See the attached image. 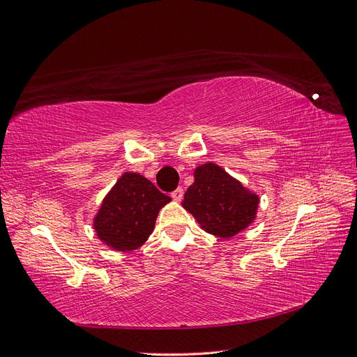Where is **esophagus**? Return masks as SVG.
Listing matches in <instances>:
<instances>
[{"mask_svg":"<svg viewBox=\"0 0 357 357\" xmlns=\"http://www.w3.org/2000/svg\"><path fill=\"white\" fill-rule=\"evenodd\" d=\"M170 196H172V199L175 200V202H181L182 197H184V190H182V187H179L175 191H172Z\"/></svg>","mask_w":357,"mask_h":357,"instance_id":"34e87169","label":"esophagus"}]
</instances>
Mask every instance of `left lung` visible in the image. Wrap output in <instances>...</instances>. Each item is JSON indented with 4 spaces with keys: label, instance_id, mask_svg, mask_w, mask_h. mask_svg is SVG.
<instances>
[{
    "label": "left lung",
    "instance_id": "left-lung-1",
    "mask_svg": "<svg viewBox=\"0 0 357 357\" xmlns=\"http://www.w3.org/2000/svg\"><path fill=\"white\" fill-rule=\"evenodd\" d=\"M182 206L205 231L231 238L256 218L259 196L220 166L206 162L195 170V182L188 187Z\"/></svg>",
    "mask_w": 357,
    "mask_h": 357
}]
</instances>
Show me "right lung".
I'll use <instances>...</instances> for the list:
<instances>
[{"mask_svg": "<svg viewBox=\"0 0 357 357\" xmlns=\"http://www.w3.org/2000/svg\"><path fill=\"white\" fill-rule=\"evenodd\" d=\"M170 202L151 181L126 172L109 191L94 218L100 241L118 251L139 248L154 230L160 209Z\"/></svg>", "mask_w": 357, "mask_h": 357, "instance_id": "add662e5", "label": "right lung"}]
</instances>
